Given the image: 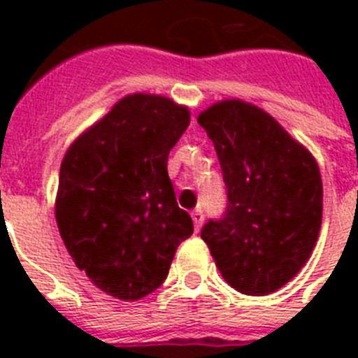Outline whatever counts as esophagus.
Instances as JSON below:
<instances>
[{
  "mask_svg": "<svg viewBox=\"0 0 358 358\" xmlns=\"http://www.w3.org/2000/svg\"><path fill=\"white\" fill-rule=\"evenodd\" d=\"M191 219H193V224H195V230L199 232L202 227V223H204V213H202V210H195V212L191 213Z\"/></svg>",
  "mask_w": 358,
  "mask_h": 358,
  "instance_id": "1",
  "label": "esophagus"
}]
</instances>
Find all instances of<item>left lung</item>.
<instances>
[{
    "label": "left lung",
    "instance_id": "obj_1",
    "mask_svg": "<svg viewBox=\"0 0 358 358\" xmlns=\"http://www.w3.org/2000/svg\"><path fill=\"white\" fill-rule=\"evenodd\" d=\"M213 141L229 195L223 219L201 238L227 282L267 295L301 271L316 247L323 212L317 162L264 109L221 100L199 115Z\"/></svg>",
    "mask_w": 358,
    "mask_h": 358
}]
</instances>
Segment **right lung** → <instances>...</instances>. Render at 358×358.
<instances>
[{
    "mask_svg": "<svg viewBox=\"0 0 358 358\" xmlns=\"http://www.w3.org/2000/svg\"><path fill=\"white\" fill-rule=\"evenodd\" d=\"M189 117L171 98L128 94L63 157L55 196L61 238L76 266L117 299L159 288L178 245L193 234L167 173Z\"/></svg>",
    "mask_w": 358,
    "mask_h": 358,
    "instance_id": "add662e5",
    "label": "right lung"
}]
</instances>
